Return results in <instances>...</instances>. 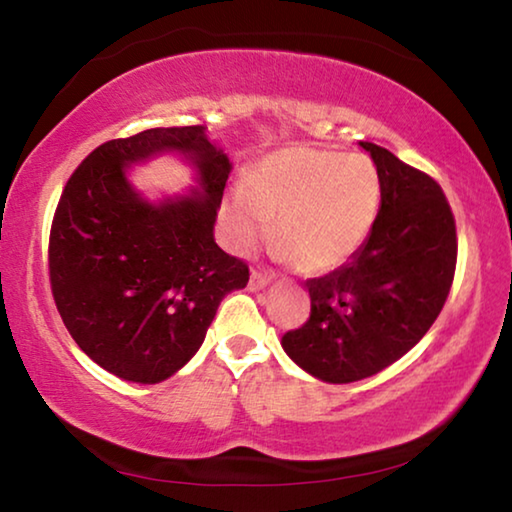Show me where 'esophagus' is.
I'll list each match as a JSON object with an SVG mask.
<instances>
[{
  "label": "esophagus",
  "mask_w": 512,
  "mask_h": 512,
  "mask_svg": "<svg viewBox=\"0 0 512 512\" xmlns=\"http://www.w3.org/2000/svg\"><path fill=\"white\" fill-rule=\"evenodd\" d=\"M269 282H271L269 273H262V271L250 273V289H264Z\"/></svg>",
  "instance_id": "1"
}]
</instances>
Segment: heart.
<instances>
[{
	"label": "heart",
	"instance_id": "obj_1",
	"mask_svg": "<svg viewBox=\"0 0 512 512\" xmlns=\"http://www.w3.org/2000/svg\"><path fill=\"white\" fill-rule=\"evenodd\" d=\"M379 204L375 165L363 156L317 149L278 151L259 163L250 183H236L227 220L250 246L273 232L299 269L331 271L356 253Z\"/></svg>",
	"mask_w": 512,
	"mask_h": 512
}]
</instances>
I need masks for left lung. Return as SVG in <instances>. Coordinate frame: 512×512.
Masks as SVG:
<instances>
[{"instance_id":"obj_1","label":"left lung","mask_w":512,"mask_h":512,"mask_svg":"<svg viewBox=\"0 0 512 512\" xmlns=\"http://www.w3.org/2000/svg\"><path fill=\"white\" fill-rule=\"evenodd\" d=\"M377 165L381 202L370 236L352 259L305 282L310 319L282 347L312 377L349 384L377 375L423 335L451 292L455 216L430 174L361 142Z\"/></svg>"}]
</instances>
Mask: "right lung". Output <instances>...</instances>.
Masks as SVG:
<instances>
[{
	"mask_svg": "<svg viewBox=\"0 0 512 512\" xmlns=\"http://www.w3.org/2000/svg\"><path fill=\"white\" fill-rule=\"evenodd\" d=\"M165 148L194 160L203 195L154 208L123 167ZM230 170L204 126H170L103 142L66 181L50 227V289L68 333L103 370L140 384L174 375L225 294L248 285V264L213 241Z\"/></svg>",
	"mask_w": 512,
	"mask_h": 512,
	"instance_id": "right-lung-1",
	"label": "right lung"
}]
</instances>
